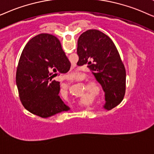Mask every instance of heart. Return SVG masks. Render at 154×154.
<instances>
[{
    "mask_svg": "<svg viewBox=\"0 0 154 154\" xmlns=\"http://www.w3.org/2000/svg\"><path fill=\"white\" fill-rule=\"evenodd\" d=\"M88 86L90 89H94V90H97L98 89V85L97 83L95 82H90L88 83ZM65 90H66V88H65Z\"/></svg>",
    "mask_w": 154,
    "mask_h": 154,
    "instance_id": "heart-1",
    "label": "heart"
}]
</instances>
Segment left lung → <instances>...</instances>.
<instances>
[{"label": "left lung", "instance_id": "obj_1", "mask_svg": "<svg viewBox=\"0 0 154 154\" xmlns=\"http://www.w3.org/2000/svg\"><path fill=\"white\" fill-rule=\"evenodd\" d=\"M78 66L87 65L105 93L103 108L109 110L124 98L126 71L116 46L109 36L96 29L82 33L77 42Z\"/></svg>", "mask_w": 154, "mask_h": 154}]
</instances>
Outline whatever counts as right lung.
Returning a JSON list of instances; mask_svg holds the SVG:
<instances>
[{
    "mask_svg": "<svg viewBox=\"0 0 154 154\" xmlns=\"http://www.w3.org/2000/svg\"><path fill=\"white\" fill-rule=\"evenodd\" d=\"M60 41L49 34H40L29 41L20 56L16 72L19 96L28 111L48 118L70 109L60 96V82L53 75L70 68Z\"/></svg>",
    "mask_w": 154,
    "mask_h": 154,
    "instance_id": "obj_1",
    "label": "right lung"
}]
</instances>
